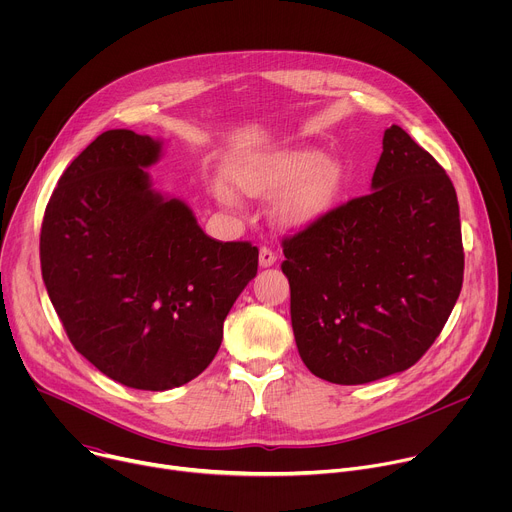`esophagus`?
Returning <instances> with one entry per match:
<instances>
[{
  "mask_svg": "<svg viewBox=\"0 0 512 512\" xmlns=\"http://www.w3.org/2000/svg\"><path fill=\"white\" fill-rule=\"evenodd\" d=\"M275 261H277V255L269 247H261V251H259V265L261 267H271Z\"/></svg>",
  "mask_w": 512,
  "mask_h": 512,
  "instance_id": "1",
  "label": "esophagus"
}]
</instances>
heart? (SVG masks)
I'll list each match as a JSON object with an SVG mask.
<instances>
[{"label":"heart","mask_w":512,"mask_h":512,"mask_svg":"<svg viewBox=\"0 0 512 512\" xmlns=\"http://www.w3.org/2000/svg\"><path fill=\"white\" fill-rule=\"evenodd\" d=\"M235 186L249 196H271L283 190L275 212L289 227H304L334 204L340 184V164L316 148H285L259 154L233 172ZM214 196L223 204H239L237 190L225 180L212 182Z\"/></svg>","instance_id":"heart-1"}]
</instances>
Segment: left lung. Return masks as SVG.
I'll return each mask as SVG.
<instances>
[{
	"label": "left lung",
	"instance_id": "8db88e82",
	"mask_svg": "<svg viewBox=\"0 0 512 512\" xmlns=\"http://www.w3.org/2000/svg\"><path fill=\"white\" fill-rule=\"evenodd\" d=\"M283 255L291 328L316 377L364 385L403 373L440 336L462 289L454 184L391 125L371 194L285 239Z\"/></svg>",
	"mask_w": 512,
	"mask_h": 512
}]
</instances>
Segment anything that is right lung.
I'll return each instance as SVG.
<instances>
[{"instance_id":"1","label":"right lung","mask_w":512,"mask_h":512,"mask_svg":"<svg viewBox=\"0 0 512 512\" xmlns=\"http://www.w3.org/2000/svg\"><path fill=\"white\" fill-rule=\"evenodd\" d=\"M164 141L109 129L72 160L40 233L42 279L72 342L105 377L141 391L196 379L257 275L251 243L210 239L192 208L158 192Z\"/></svg>"}]
</instances>
